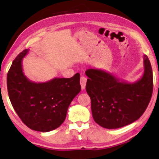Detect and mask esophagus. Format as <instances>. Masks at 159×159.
<instances>
[{"mask_svg":"<svg viewBox=\"0 0 159 159\" xmlns=\"http://www.w3.org/2000/svg\"><path fill=\"white\" fill-rule=\"evenodd\" d=\"M86 82H87V78L85 77H81V78H80V84H81V88L82 90L85 89Z\"/></svg>","mask_w":159,"mask_h":159,"instance_id":"esophagus-1","label":"esophagus"}]
</instances>
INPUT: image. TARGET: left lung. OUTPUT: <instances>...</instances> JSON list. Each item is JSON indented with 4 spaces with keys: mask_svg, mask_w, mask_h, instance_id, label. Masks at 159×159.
<instances>
[{
    "mask_svg": "<svg viewBox=\"0 0 159 159\" xmlns=\"http://www.w3.org/2000/svg\"><path fill=\"white\" fill-rule=\"evenodd\" d=\"M144 72L134 82L119 80L103 69H89L86 91L91 99L95 122L106 129H117L138 120L148 106L153 93V71L146 55Z\"/></svg>",
    "mask_w": 159,
    "mask_h": 159,
    "instance_id": "8db88e82",
    "label": "left lung"
}]
</instances>
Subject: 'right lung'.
<instances>
[{
    "mask_svg": "<svg viewBox=\"0 0 159 159\" xmlns=\"http://www.w3.org/2000/svg\"><path fill=\"white\" fill-rule=\"evenodd\" d=\"M29 50L21 52L7 75L9 99L15 111L31 129L49 132L64 122L71 102L81 90L79 73L71 78H53L45 82L30 80L23 72L22 61Z\"/></svg>",
    "mask_w": 159,
    "mask_h": 159,
    "instance_id": "right-lung-1",
    "label": "right lung"
}]
</instances>
